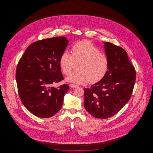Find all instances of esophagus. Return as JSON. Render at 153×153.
Listing matches in <instances>:
<instances>
[{"label":"esophagus","instance_id":"esophagus-1","mask_svg":"<svg viewBox=\"0 0 153 153\" xmlns=\"http://www.w3.org/2000/svg\"><path fill=\"white\" fill-rule=\"evenodd\" d=\"M70 87L72 88H75L77 87V85H76V84H70Z\"/></svg>","mask_w":153,"mask_h":153}]
</instances>
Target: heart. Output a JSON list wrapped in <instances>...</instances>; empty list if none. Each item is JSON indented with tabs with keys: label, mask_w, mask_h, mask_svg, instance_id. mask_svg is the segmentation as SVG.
Segmentation results:
<instances>
[{
	"label": "heart",
	"mask_w": 153,
	"mask_h": 153,
	"mask_svg": "<svg viewBox=\"0 0 153 153\" xmlns=\"http://www.w3.org/2000/svg\"><path fill=\"white\" fill-rule=\"evenodd\" d=\"M72 54L64 51L59 58V65L66 76L70 74L76 66L78 69L68 80L77 84L88 82L94 84L105 76L109 69L108 58L91 41L78 42L72 47Z\"/></svg>",
	"instance_id": "obj_1"
}]
</instances>
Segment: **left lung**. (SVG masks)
Here are the masks:
<instances>
[{
  "mask_svg": "<svg viewBox=\"0 0 153 153\" xmlns=\"http://www.w3.org/2000/svg\"><path fill=\"white\" fill-rule=\"evenodd\" d=\"M109 62L108 71L100 82L84 88V107L93 117H113L131 97L136 71L126 51L110 42H104Z\"/></svg>",
  "mask_w": 153,
  "mask_h": 153,
  "instance_id": "left-lung-1",
  "label": "left lung"
}]
</instances>
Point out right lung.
<instances>
[{"label":"right lung","instance_id":"1","mask_svg":"<svg viewBox=\"0 0 153 153\" xmlns=\"http://www.w3.org/2000/svg\"><path fill=\"white\" fill-rule=\"evenodd\" d=\"M68 44L65 36L39 40L30 45L18 62L16 81L19 97L36 117H50L62 107L69 85H52L64 79L59 58Z\"/></svg>","mask_w":153,"mask_h":153}]
</instances>
